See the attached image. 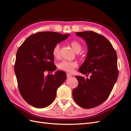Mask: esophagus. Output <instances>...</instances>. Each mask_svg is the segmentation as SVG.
Listing matches in <instances>:
<instances>
[{
	"label": "esophagus",
	"mask_w": 131,
	"mask_h": 131,
	"mask_svg": "<svg viewBox=\"0 0 131 131\" xmlns=\"http://www.w3.org/2000/svg\"><path fill=\"white\" fill-rule=\"evenodd\" d=\"M72 76V74H69V73H67V78H70Z\"/></svg>",
	"instance_id": "34e87169"
}]
</instances>
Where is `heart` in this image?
Segmentation results:
<instances>
[{
    "instance_id": "obj_1",
    "label": "heart",
    "mask_w": 131,
    "mask_h": 131,
    "mask_svg": "<svg viewBox=\"0 0 131 131\" xmlns=\"http://www.w3.org/2000/svg\"><path fill=\"white\" fill-rule=\"evenodd\" d=\"M70 45L72 49L76 53L80 52L82 49V46L80 43L77 41H72L70 42ZM52 54L54 58H58L60 56V46L59 44L55 45L52 50ZM78 66V63L74 61H68L63 60L59 63L58 68L67 72H72L74 68Z\"/></svg>"
}]
</instances>
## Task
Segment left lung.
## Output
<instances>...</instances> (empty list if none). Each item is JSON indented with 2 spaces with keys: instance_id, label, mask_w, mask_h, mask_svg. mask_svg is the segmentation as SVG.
Here are the masks:
<instances>
[{
  "instance_id": "obj_1",
  "label": "left lung",
  "mask_w": 131,
  "mask_h": 131,
  "mask_svg": "<svg viewBox=\"0 0 131 131\" xmlns=\"http://www.w3.org/2000/svg\"><path fill=\"white\" fill-rule=\"evenodd\" d=\"M88 46L85 62L79 69L90 79L76 76L79 84L73 91L75 102L82 108L90 109L103 103L112 92L118 78L117 54L109 41L93 31L77 32Z\"/></svg>"
}]
</instances>
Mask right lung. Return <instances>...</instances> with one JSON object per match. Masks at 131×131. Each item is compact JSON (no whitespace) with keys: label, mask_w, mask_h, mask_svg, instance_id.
<instances>
[{"label":"right lung","mask_w":131,"mask_h":131,"mask_svg":"<svg viewBox=\"0 0 131 131\" xmlns=\"http://www.w3.org/2000/svg\"><path fill=\"white\" fill-rule=\"evenodd\" d=\"M70 35L42 31L28 37L19 47L14 67L19 92L33 107L43 108L52 103L56 92L67 79L66 73L57 70L54 75L44 73L56 69L52 50Z\"/></svg>","instance_id":"1"}]
</instances>
